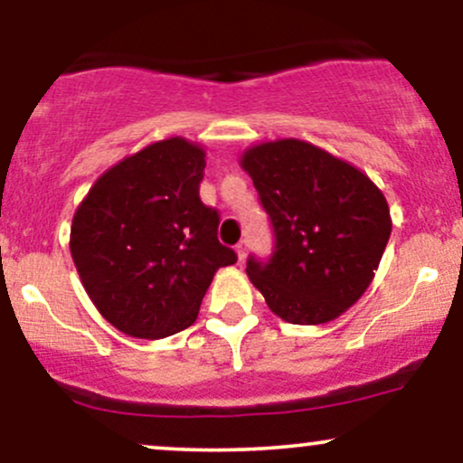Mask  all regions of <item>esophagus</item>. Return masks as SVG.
Returning a JSON list of instances; mask_svg holds the SVG:
<instances>
[{"instance_id":"obj_1","label":"esophagus","mask_w":463,"mask_h":463,"mask_svg":"<svg viewBox=\"0 0 463 463\" xmlns=\"http://www.w3.org/2000/svg\"><path fill=\"white\" fill-rule=\"evenodd\" d=\"M237 257H239V263H243V259H246L248 254V239H241V241L237 243Z\"/></svg>"}]
</instances>
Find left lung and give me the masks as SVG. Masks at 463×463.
Returning a JSON list of instances; mask_svg holds the SVG:
<instances>
[{"instance_id":"left-lung-1","label":"left lung","mask_w":463,"mask_h":463,"mask_svg":"<svg viewBox=\"0 0 463 463\" xmlns=\"http://www.w3.org/2000/svg\"><path fill=\"white\" fill-rule=\"evenodd\" d=\"M274 228L268 261L246 272L276 316L324 324L368 289L392 232L390 206L372 180L307 141L279 139L243 152Z\"/></svg>"}]
</instances>
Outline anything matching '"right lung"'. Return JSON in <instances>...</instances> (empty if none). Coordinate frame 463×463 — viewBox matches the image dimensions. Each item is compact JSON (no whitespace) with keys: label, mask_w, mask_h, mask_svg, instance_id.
Returning <instances> with one entry per match:
<instances>
[{"label":"right lung","mask_w":463,"mask_h":463,"mask_svg":"<svg viewBox=\"0 0 463 463\" xmlns=\"http://www.w3.org/2000/svg\"><path fill=\"white\" fill-rule=\"evenodd\" d=\"M204 150L156 141L104 172L80 202L71 248L80 280L121 333L161 339L191 326L215 272L237 261L200 200Z\"/></svg>","instance_id":"add662e5"}]
</instances>
